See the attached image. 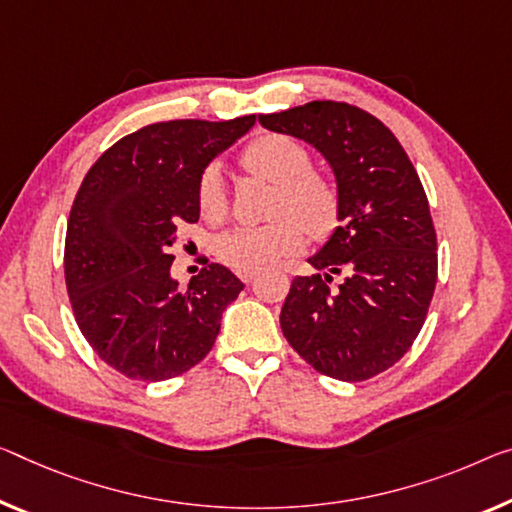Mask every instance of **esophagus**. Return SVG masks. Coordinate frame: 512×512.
<instances>
[{
	"label": "esophagus",
	"mask_w": 512,
	"mask_h": 512,
	"mask_svg": "<svg viewBox=\"0 0 512 512\" xmlns=\"http://www.w3.org/2000/svg\"><path fill=\"white\" fill-rule=\"evenodd\" d=\"M254 277H256L254 272H242V274H240V279L245 281V283H251V281H254Z\"/></svg>",
	"instance_id": "esophagus-1"
}]
</instances>
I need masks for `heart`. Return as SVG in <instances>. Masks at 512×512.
<instances>
[{
	"label": "heart",
	"mask_w": 512,
	"mask_h": 512,
	"mask_svg": "<svg viewBox=\"0 0 512 512\" xmlns=\"http://www.w3.org/2000/svg\"><path fill=\"white\" fill-rule=\"evenodd\" d=\"M249 176L274 185L267 217L261 226H235L215 240V254L235 272L265 270L281 258L297 254L313 240H325L341 222V192L329 176L313 169L311 153L288 135H261L240 155ZM196 210L208 224L229 217V187L219 164H208L196 180Z\"/></svg>",
	"instance_id": "obj_1"
}]
</instances>
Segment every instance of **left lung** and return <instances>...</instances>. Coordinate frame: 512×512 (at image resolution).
<instances>
[{
	"label": "left lung",
	"instance_id": "1",
	"mask_svg": "<svg viewBox=\"0 0 512 512\" xmlns=\"http://www.w3.org/2000/svg\"><path fill=\"white\" fill-rule=\"evenodd\" d=\"M263 128L309 141L341 192V226L295 277L281 332L318 373L364 382L403 359L437 283V233L428 196L393 132L348 102L313 100L258 116ZM334 273H345L338 289Z\"/></svg>",
	"mask_w": 512,
	"mask_h": 512
}]
</instances>
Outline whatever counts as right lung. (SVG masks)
Returning a JSON list of instances; mask_svg holds the SVG:
<instances>
[{
    "mask_svg": "<svg viewBox=\"0 0 512 512\" xmlns=\"http://www.w3.org/2000/svg\"><path fill=\"white\" fill-rule=\"evenodd\" d=\"M254 123L251 114L146 125L109 146L77 190L64 249L70 306L96 355L130 380H171L199 364L245 288L210 263L178 290L167 249L180 224L199 222L201 171Z\"/></svg>",
    "mask_w": 512,
    "mask_h": 512,
    "instance_id": "add662e5",
    "label": "right lung"
}]
</instances>
